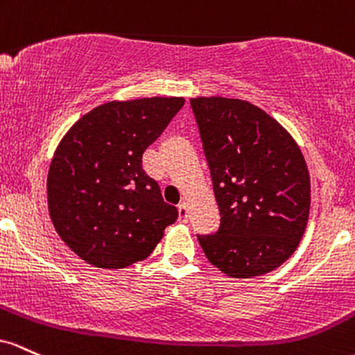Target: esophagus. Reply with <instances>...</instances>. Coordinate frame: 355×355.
<instances>
[{"label":"esophagus","instance_id":"34e87169","mask_svg":"<svg viewBox=\"0 0 355 355\" xmlns=\"http://www.w3.org/2000/svg\"><path fill=\"white\" fill-rule=\"evenodd\" d=\"M178 209H179V220L188 221V205H186V202H181V205L178 206Z\"/></svg>","mask_w":355,"mask_h":355}]
</instances>
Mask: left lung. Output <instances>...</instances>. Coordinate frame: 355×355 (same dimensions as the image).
<instances>
[{
    "mask_svg": "<svg viewBox=\"0 0 355 355\" xmlns=\"http://www.w3.org/2000/svg\"><path fill=\"white\" fill-rule=\"evenodd\" d=\"M220 230L198 236L206 258L233 278L270 273L292 257L310 211V176L293 137L240 98H191Z\"/></svg>",
    "mask_w": 355,
    "mask_h": 355,
    "instance_id": "obj_1",
    "label": "left lung"
}]
</instances>
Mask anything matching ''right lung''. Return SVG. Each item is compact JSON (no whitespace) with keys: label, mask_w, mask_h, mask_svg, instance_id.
I'll return each instance as SVG.
<instances>
[{"label":"right lung","mask_w":355,"mask_h":355,"mask_svg":"<svg viewBox=\"0 0 355 355\" xmlns=\"http://www.w3.org/2000/svg\"><path fill=\"white\" fill-rule=\"evenodd\" d=\"M182 105V97L102 103L60 141L46 179L50 218L89 265L125 268L146 260L178 220L142 154Z\"/></svg>","instance_id":"1"}]
</instances>
